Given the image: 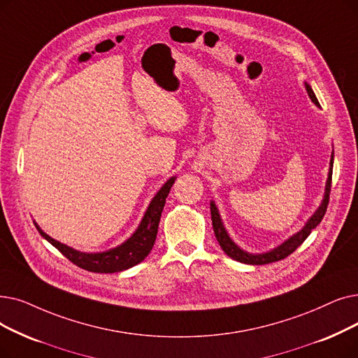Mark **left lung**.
Instances as JSON below:
<instances>
[{
    "label": "left lung",
    "instance_id": "left-lung-1",
    "mask_svg": "<svg viewBox=\"0 0 358 358\" xmlns=\"http://www.w3.org/2000/svg\"><path fill=\"white\" fill-rule=\"evenodd\" d=\"M306 90L308 93L310 99H312L317 106H319V101L315 95V92L310 87V85L306 83ZM332 166H334V152H332V158H331V168H329V174H328V180H326V187H324V196L322 203L319 206V209L312 215V217L307 221V224L303 227L301 231H299L297 234H294L292 237H289L287 241H284L281 245H278L273 250L268 252V253H260V255H253V253H247L244 250L232 241L228 236V232L222 224V220L220 216V212H217V208L215 205V201H210V215H212V225H213V232L215 237L220 243V245L222 247V250L231 257L237 262L241 263H247V265H266V263H272V262H278L282 260L287 256H289L292 252L297 250V247L303 244V241L310 236L312 229H315L320 221L323 220V216L326 213V209H328V203H329V194H331V182H332Z\"/></svg>",
    "mask_w": 358,
    "mask_h": 358
}]
</instances>
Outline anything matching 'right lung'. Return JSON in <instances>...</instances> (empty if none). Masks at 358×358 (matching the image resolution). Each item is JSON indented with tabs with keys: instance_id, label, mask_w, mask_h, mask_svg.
<instances>
[{
	"instance_id": "right-lung-1",
	"label": "right lung",
	"mask_w": 358,
	"mask_h": 358,
	"mask_svg": "<svg viewBox=\"0 0 358 358\" xmlns=\"http://www.w3.org/2000/svg\"><path fill=\"white\" fill-rule=\"evenodd\" d=\"M174 181H176V177H171L162 185L161 190L155 194L148 210L145 212L141 225H138L134 234L127 241H124L121 245L111 248V250L108 252H101V253L77 252L74 248L51 238L48 234H45L36 222L35 225H36V229L39 231V234L46 241H50L70 262H73L74 265H77L82 269L95 272V273H114V272L126 271L137 265V263H141L142 260H145V257L150 253L155 240H157L158 225H159L161 215L165 206V199L168 197Z\"/></svg>"
}]
</instances>
